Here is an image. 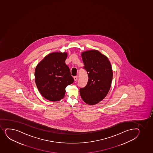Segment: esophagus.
I'll list each match as a JSON object with an SVG mask.
<instances>
[{
	"instance_id": "esophagus-1",
	"label": "esophagus",
	"mask_w": 153,
	"mask_h": 153,
	"mask_svg": "<svg viewBox=\"0 0 153 153\" xmlns=\"http://www.w3.org/2000/svg\"><path fill=\"white\" fill-rule=\"evenodd\" d=\"M74 81H77V79H78L77 76H74Z\"/></svg>"
}]
</instances>
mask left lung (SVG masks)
<instances>
[{"label": "left lung", "mask_w": 153, "mask_h": 153, "mask_svg": "<svg viewBox=\"0 0 153 153\" xmlns=\"http://www.w3.org/2000/svg\"><path fill=\"white\" fill-rule=\"evenodd\" d=\"M81 56L88 81L85 87L80 88V94L85 102L94 105L102 101L110 89L112 67L108 59L97 50L83 52Z\"/></svg>", "instance_id": "left-lung-1"}]
</instances>
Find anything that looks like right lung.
Instances as JSON below:
<instances>
[{"label":"right lung","mask_w":153,"mask_h":153,"mask_svg":"<svg viewBox=\"0 0 153 153\" xmlns=\"http://www.w3.org/2000/svg\"><path fill=\"white\" fill-rule=\"evenodd\" d=\"M67 53H53L46 56L36 66L35 80L43 97L58 101L64 97L66 87L74 82L65 64Z\"/></svg>","instance_id":"obj_1"}]
</instances>
